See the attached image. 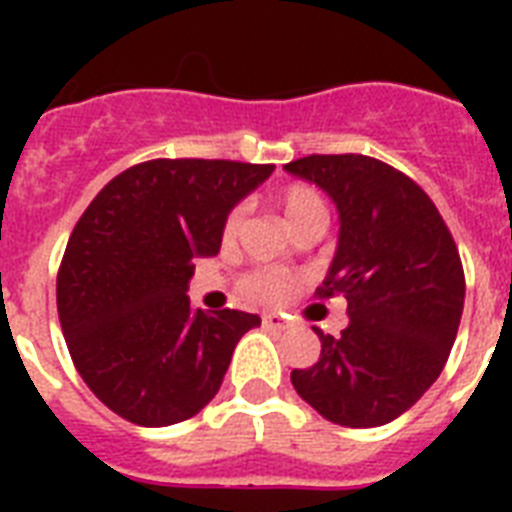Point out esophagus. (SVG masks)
I'll return each mask as SVG.
<instances>
[{"mask_svg": "<svg viewBox=\"0 0 512 512\" xmlns=\"http://www.w3.org/2000/svg\"><path fill=\"white\" fill-rule=\"evenodd\" d=\"M263 327L271 329V332H281V329H287V321L281 319V316H276V313H265Z\"/></svg>", "mask_w": 512, "mask_h": 512, "instance_id": "obj_1", "label": "esophagus"}]
</instances>
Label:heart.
Here are the masks:
<instances>
[{"instance_id": "obj_1", "label": "heart", "mask_w": 512, "mask_h": 512, "mask_svg": "<svg viewBox=\"0 0 512 512\" xmlns=\"http://www.w3.org/2000/svg\"><path fill=\"white\" fill-rule=\"evenodd\" d=\"M276 207L281 209V217H284L287 228H295V225L313 220V217L327 220V207H324L321 193L305 183H292L287 188H281L279 196H276ZM241 220H244V209L241 207H231L225 212L223 225H220V236H223L225 244H231L239 236ZM292 289H295L292 276L281 271H252L247 276H241L239 281L241 295L260 305L287 303Z\"/></svg>"}]
</instances>
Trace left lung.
<instances>
[{
	"mask_svg": "<svg viewBox=\"0 0 512 512\" xmlns=\"http://www.w3.org/2000/svg\"><path fill=\"white\" fill-rule=\"evenodd\" d=\"M340 209V244L316 297H345L350 324L324 335L319 361L292 372L303 401L345 428L396 420L444 369L465 303L460 252L433 199L396 167L364 154L284 164Z\"/></svg>",
	"mask_w": 512,
	"mask_h": 512,
	"instance_id": "obj_1",
	"label": "left lung"
}]
</instances>
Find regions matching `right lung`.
Listing matches in <instances>:
<instances>
[{
  "label": "right lung",
  "instance_id": "right-lung-1",
  "mask_svg": "<svg viewBox=\"0 0 512 512\" xmlns=\"http://www.w3.org/2000/svg\"><path fill=\"white\" fill-rule=\"evenodd\" d=\"M273 172L231 159H151L106 183L71 231L58 316L87 388L143 428L215 398L233 348L260 316L191 311L196 257L220 249L225 212Z\"/></svg>",
  "mask_w": 512,
  "mask_h": 512
}]
</instances>
